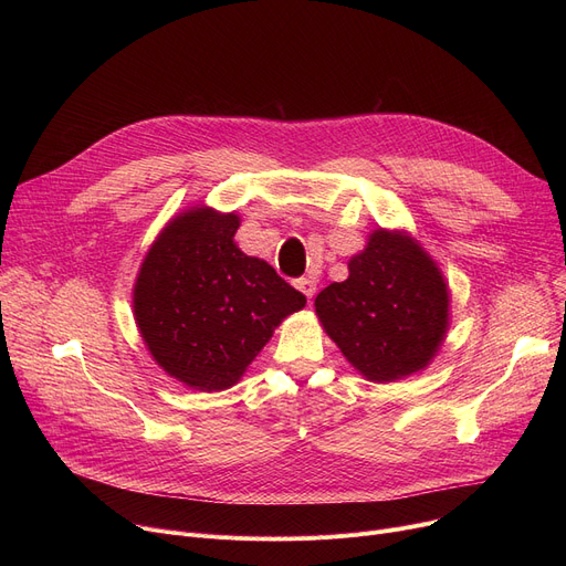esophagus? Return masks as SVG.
I'll return each mask as SVG.
<instances>
[{"mask_svg":"<svg viewBox=\"0 0 566 566\" xmlns=\"http://www.w3.org/2000/svg\"><path fill=\"white\" fill-rule=\"evenodd\" d=\"M295 289H298L301 293H305L307 298L312 301V295L316 293V280H314V277H301V280H295Z\"/></svg>","mask_w":566,"mask_h":566,"instance_id":"esophagus-1","label":"esophagus"}]
</instances>
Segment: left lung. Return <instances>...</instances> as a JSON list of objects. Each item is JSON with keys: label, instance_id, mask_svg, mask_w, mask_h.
I'll use <instances>...</instances> for the list:
<instances>
[{"label": "left lung", "instance_id": "left-lung-1", "mask_svg": "<svg viewBox=\"0 0 566 566\" xmlns=\"http://www.w3.org/2000/svg\"><path fill=\"white\" fill-rule=\"evenodd\" d=\"M314 307L355 369L392 382L433 360L450 325V289L410 235L376 229L348 261V280L325 286Z\"/></svg>", "mask_w": 566, "mask_h": 566}]
</instances>
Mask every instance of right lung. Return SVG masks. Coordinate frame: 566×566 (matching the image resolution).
<instances>
[{"instance_id": "add662e5", "label": "right lung", "mask_w": 566, "mask_h": 566, "mask_svg": "<svg viewBox=\"0 0 566 566\" xmlns=\"http://www.w3.org/2000/svg\"><path fill=\"white\" fill-rule=\"evenodd\" d=\"M235 213L188 208L146 252L133 291L154 360L192 390L231 388L277 325L307 298L273 265L238 250Z\"/></svg>"}]
</instances>
